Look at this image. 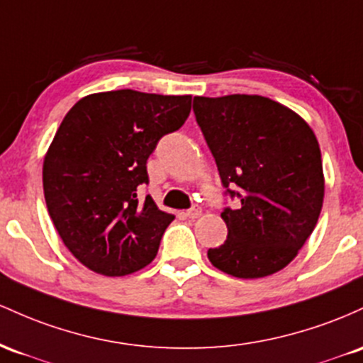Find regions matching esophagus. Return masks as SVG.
<instances>
[{"label":"esophagus","instance_id":"obj_1","mask_svg":"<svg viewBox=\"0 0 363 363\" xmlns=\"http://www.w3.org/2000/svg\"><path fill=\"white\" fill-rule=\"evenodd\" d=\"M201 213H202V209L199 206H194V207H190L189 211H186L185 213V216L189 219H195V218H199V216H201Z\"/></svg>","mask_w":363,"mask_h":363}]
</instances>
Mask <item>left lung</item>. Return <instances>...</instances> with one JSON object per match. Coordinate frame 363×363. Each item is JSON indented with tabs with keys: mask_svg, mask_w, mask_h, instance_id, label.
<instances>
[{
	"mask_svg": "<svg viewBox=\"0 0 363 363\" xmlns=\"http://www.w3.org/2000/svg\"><path fill=\"white\" fill-rule=\"evenodd\" d=\"M194 113L226 195L242 202L225 207L228 238L207 257L235 278L274 274L296 257L323 209L319 142L305 120L269 97L197 96Z\"/></svg>",
	"mask_w": 363,
	"mask_h": 363,
	"instance_id": "left-lung-1",
	"label": "left lung"
}]
</instances>
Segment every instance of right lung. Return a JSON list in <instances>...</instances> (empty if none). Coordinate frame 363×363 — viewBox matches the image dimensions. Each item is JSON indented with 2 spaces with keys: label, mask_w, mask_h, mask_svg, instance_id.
Masks as SVG:
<instances>
[{
  "label": "right lung",
  "mask_w": 363,
  "mask_h": 363,
  "mask_svg": "<svg viewBox=\"0 0 363 363\" xmlns=\"http://www.w3.org/2000/svg\"><path fill=\"white\" fill-rule=\"evenodd\" d=\"M192 96L109 91L85 96L61 121L43 166L48 213L68 250L103 276H127L156 257L174 219L147 195V160L177 132Z\"/></svg>",
  "instance_id": "1"
}]
</instances>
